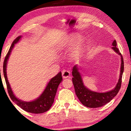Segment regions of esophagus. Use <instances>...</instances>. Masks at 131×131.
Masks as SVG:
<instances>
[{
    "label": "esophagus",
    "instance_id": "1",
    "mask_svg": "<svg viewBox=\"0 0 131 131\" xmlns=\"http://www.w3.org/2000/svg\"><path fill=\"white\" fill-rule=\"evenodd\" d=\"M70 72L68 70H63L62 72V75L64 79L68 78V77H69L70 76Z\"/></svg>",
    "mask_w": 131,
    "mask_h": 131
}]
</instances>
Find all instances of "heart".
I'll return each mask as SVG.
<instances>
[{
  "mask_svg": "<svg viewBox=\"0 0 131 131\" xmlns=\"http://www.w3.org/2000/svg\"><path fill=\"white\" fill-rule=\"evenodd\" d=\"M78 37V35L77 34H72L71 35L70 38V41L71 43H73L76 40V39ZM83 39L80 38L78 40H77L76 43V45H75V47L74 48L73 51V53L74 55H77L79 54L82 48V47H83Z\"/></svg>",
  "mask_w": 131,
  "mask_h": 131,
  "instance_id": "1",
  "label": "heart"
}]
</instances>
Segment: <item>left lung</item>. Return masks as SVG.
<instances>
[{
	"label": "left lung",
	"mask_w": 131,
	"mask_h": 131,
	"mask_svg": "<svg viewBox=\"0 0 131 131\" xmlns=\"http://www.w3.org/2000/svg\"><path fill=\"white\" fill-rule=\"evenodd\" d=\"M112 48L115 52L121 55V65L120 76L116 87L110 91L99 93L91 91L86 88L84 85L80 74L79 72V69L76 66H74L73 68L72 78L73 84L74 85L75 92L77 96L78 97L79 101L81 103L86 107L90 108H97L102 107L112 100L114 96L118 94L119 90H120L122 82V76L124 72V59L121 52H119L118 48L117 47V43L116 40H114L112 43Z\"/></svg>",
	"instance_id": "obj_1"
}]
</instances>
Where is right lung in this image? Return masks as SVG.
<instances>
[{"label": "right lung", "instance_id": "1", "mask_svg": "<svg viewBox=\"0 0 131 131\" xmlns=\"http://www.w3.org/2000/svg\"><path fill=\"white\" fill-rule=\"evenodd\" d=\"M21 37V36L17 37L13 41L7 55H6L5 58H4L3 62V74L6 85H7L8 95H9L11 99L13 102H14L18 106H19L21 108H23L24 110L26 111V112L35 114L43 113L47 112L49 110L52 105V103H54L58 87L59 84L61 83V82L62 80V73L59 72L54 77L51 79V80L48 83L47 87H46L43 92L36 100L32 102H24L17 98L13 94L12 88L10 87V84L8 83L7 80V74H6V66H7L8 59L9 58L12 50H13V47H14L15 44L19 41Z\"/></svg>", "mask_w": 131, "mask_h": 131}]
</instances>
